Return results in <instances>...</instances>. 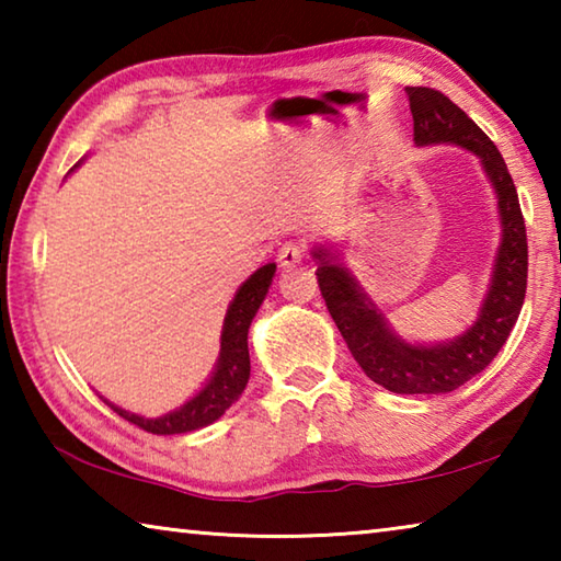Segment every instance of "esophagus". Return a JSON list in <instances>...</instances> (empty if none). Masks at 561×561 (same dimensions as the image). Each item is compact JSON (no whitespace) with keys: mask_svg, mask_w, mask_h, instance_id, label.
<instances>
[{"mask_svg":"<svg viewBox=\"0 0 561 561\" xmlns=\"http://www.w3.org/2000/svg\"><path fill=\"white\" fill-rule=\"evenodd\" d=\"M304 252H307V247L301 242H284L277 252L279 267H294V264H299L304 260Z\"/></svg>","mask_w":561,"mask_h":561,"instance_id":"obj_1","label":"esophagus"}]
</instances>
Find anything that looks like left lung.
Returning <instances> with one entry per match:
<instances>
[{"label":"left lung","instance_id":"left-lung-1","mask_svg":"<svg viewBox=\"0 0 561 561\" xmlns=\"http://www.w3.org/2000/svg\"><path fill=\"white\" fill-rule=\"evenodd\" d=\"M405 93L415 146L453 144L470 150L497 193L502 237L478 321L443 344H408L327 247L314 250L317 279L331 319L371 381L393 393H450L485 371L515 327L527 291V230L505 160L478 123L440 91L408 87Z\"/></svg>","mask_w":561,"mask_h":561}]
</instances>
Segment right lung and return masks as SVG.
Segmentation results:
<instances>
[{"mask_svg": "<svg viewBox=\"0 0 561 561\" xmlns=\"http://www.w3.org/2000/svg\"><path fill=\"white\" fill-rule=\"evenodd\" d=\"M274 270H277V264L274 262L264 264V267H260L240 289H237L225 317L222 339H220V358H217V366L210 376V381L205 383L201 393H195L185 405H180L175 411H170L160 417H144V415L123 411V408L113 405L108 401L106 403L121 417H126L128 423L156 435L190 433L215 423L217 417H220L227 408L242 396L247 381H250V348H247V331H250V324L254 314H257L260 304L264 301V297H267Z\"/></svg>", "mask_w": 561, "mask_h": 561, "instance_id": "right-lung-1", "label": "right lung"}]
</instances>
